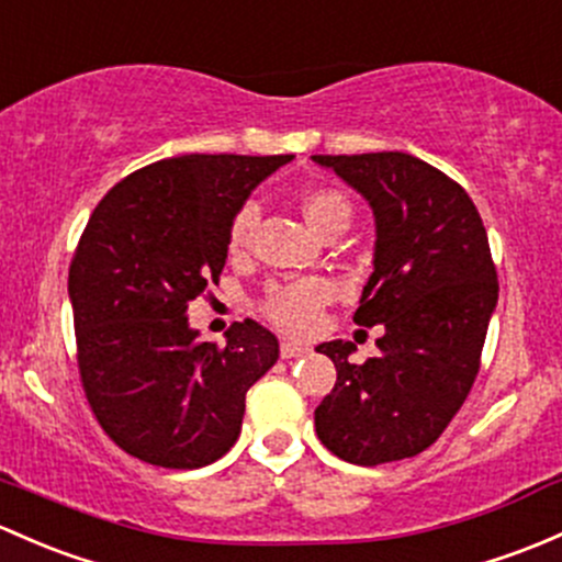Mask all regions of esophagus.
I'll list each match as a JSON object with an SVG mask.
<instances>
[{
  "instance_id": "1",
  "label": "esophagus",
  "mask_w": 562,
  "mask_h": 562,
  "mask_svg": "<svg viewBox=\"0 0 562 562\" xmlns=\"http://www.w3.org/2000/svg\"><path fill=\"white\" fill-rule=\"evenodd\" d=\"M306 347H301V345H293V341H282L280 345V356L285 358V360H291V358H301V356H306Z\"/></svg>"
}]
</instances>
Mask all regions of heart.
<instances>
[{"mask_svg": "<svg viewBox=\"0 0 562 562\" xmlns=\"http://www.w3.org/2000/svg\"><path fill=\"white\" fill-rule=\"evenodd\" d=\"M301 210H304V217L310 221V226L323 236L330 232H345V228L350 226L352 217L350 196H347L345 191H339V188L330 186L310 188V191L301 196ZM258 217H261V212H258V206L252 202L241 204L239 210L234 212L226 234V247L234 258L245 256L252 247ZM328 301V282L310 277V280H293L282 282V285H271L269 291L263 293L258 310H261L266 321L274 323L277 328L288 330V334H310V330L317 326V317H321L323 306H326Z\"/></svg>", "mask_w": 562, "mask_h": 562, "instance_id": "heart-1", "label": "heart"}]
</instances>
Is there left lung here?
<instances>
[{
	"instance_id": "8db88e82",
	"label": "left lung",
	"mask_w": 562,
	"mask_h": 562,
	"mask_svg": "<svg viewBox=\"0 0 562 562\" xmlns=\"http://www.w3.org/2000/svg\"><path fill=\"white\" fill-rule=\"evenodd\" d=\"M369 199L374 274L352 321L385 326L380 356L350 363L352 341L317 352L336 385L315 409L317 439L358 465L428 450L474 387L498 274L487 232L463 186L409 153L312 156Z\"/></svg>"
}]
</instances>
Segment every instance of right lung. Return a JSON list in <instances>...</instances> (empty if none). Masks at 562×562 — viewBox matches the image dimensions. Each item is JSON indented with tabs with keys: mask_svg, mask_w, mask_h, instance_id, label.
<instances>
[{
	"mask_svg": "<svg viewBox=\"0 0 562 562\" xmlns=\"http://www.w3.org/2000/svg\"><path fill=\"white\" fill-rule=\"evenodd\" d=\"M293 156H177L104 193L72 263L80 385L121 450L199 469L234 447L245 395L277 363L271 330L245 321L226 347L188 328V304L221 280L226 234L247 193Z\"/></svg>",
	"mask_w": 562,
	"mask_h": 562,
	"instance_id": "right-lung-1",
	"label": "right lung"
}]
</instances>
